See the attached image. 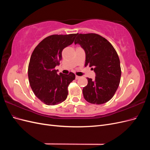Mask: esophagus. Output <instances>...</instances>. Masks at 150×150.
I'll return each mask as SVG.
<instances>
[{
  "instance_id": "34e87169",
  "label": "esophagus",
  "mask_w": 150,
  "mask_h": 150,
  "mask_svg": "<svg viewBox=\"0 0 150 150\" xmlns=\"http://www.w3.org/2000/svg\"><path fill=\"white\" fill-rule=\"evenodd\" d=\"M80 78H81L80 76H76V79H79Z\"/></svg>"
}]
</instances>
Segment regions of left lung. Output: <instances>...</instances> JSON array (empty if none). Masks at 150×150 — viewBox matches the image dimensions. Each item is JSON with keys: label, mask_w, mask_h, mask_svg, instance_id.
Wrapping results in <instances>:
<instances>
[{"label": "left lung", "mask_w": 150, "mask_h": 150, "mask_svg": "<svg viewBox=\"0 0 150 150\" xmlns=\"http://www.w3.org/2000/svg\"><path fill=\"white\" fill-rule=\"evenodd\" d=\"M74 44H79L85 51V66L96 73L95 79L88 78V85L83 89L84 99L91 104H101L114 96L121 75L118 55L112 44L101 35L77 34Z\"/></svg>", "instance_id": "obj_1"}]
</instances>
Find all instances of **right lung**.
Returning <instances> with one entry per match:
<instances>
[{"mask_svg": "<svg viewBox=\"0 0 150 150\" xmlns=\"http://www.w3.org/2000/svg\"><path fill=\"white\" fill-rule=\"evenodd\" d=\"M77 34L51 35L44 39L32 53L28 67L29 84L34 94L43 103L56 105L66 100L68 86L75 74H57L62 51L73 43Z\"/></svg>", "mask_w": 150, "mask_h": 150, "instance_id": "right-lung-1", "label": "right lung"}]
</instances>
